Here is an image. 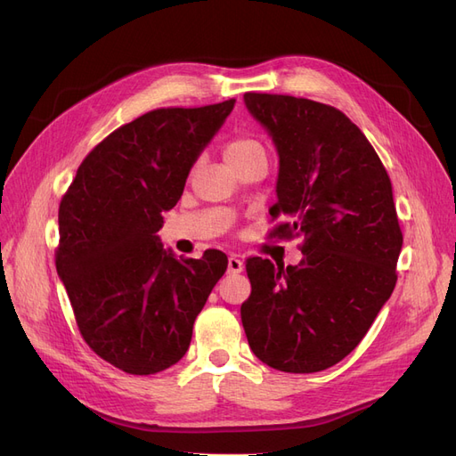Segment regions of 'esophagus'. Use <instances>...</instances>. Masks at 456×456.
Here are the masks:
<instances>
[{
  "instance_id": "esophagus-1",
  "label": "esophagus",
  "mask_w": 456,
  "mask_h": 456,
  "mask_svg": "<svg viewBox=\"0 0 456 456\" xmlns=\"http://www.w3.org/2000/svg\"><path fill=\"white\" fill-rule=\"evenodd\" d=\"M243 268H245V265L238 255H232L228 258V273H240V272H243Z\"/></svg>"
}]
</instances>
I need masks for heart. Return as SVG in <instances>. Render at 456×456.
Segmentation results:
<instances>
[{
    "mask_svg": "<svg viewBox=\"0 0 456 456\" xmlns=\"http://www.w3.org/2000/svg\"><path fill=\"white\" fill-rule=\"evenodd\" d=\"M262 154H265V148H262L258 141L249 139V136H238V139H232L224 148V156L232 165H238L245 159H251Z\"/></svg>",
    "mask_w": 456,
    "mask_h": 456,
    "instance_id": "1",
    "label": "heart"
}]
</instances>
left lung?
I'll list each match as a JSON object with an SVG mask.
<instances>
[{
    "mask_svg": "<svg viewBox=\"0 0 456 456\" xmlns=\"http://www.w3.org/2000/svg\"><path fill=\"white\" fill-rule=\"evenodd\" d=\"M280 158L273 236L302 238L297 266L247 260L241 323L253 354L285 372L344 360L395 287L403 236L375 148L340 110L289 94L245 93Z\"/></svg>",
    "mask_w": 456,
    "mask_h": 456,
    "instance_id": "obj_1",
    "label": "left lung"
}]
</instances>
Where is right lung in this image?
<instances>
[{
	"label": "right lung",
	"mask_w": 456,
	"mask_h": 456,
	"mask_svg": "<svg viewBox=\"0 0 456 456\" xmlns=\"http://www.w3.org/2000/svg\"><path fill=\"white\" fill-rule=\"evenodd\" d=\"M233 104L136 118L91 150L61 201L57 272L79 333L129 375L183 360L196 317L226 272L224 253L176 258L158 232Z\"/></svg>",
	"instance_id": "right-lung-1"
}]
</instances>
